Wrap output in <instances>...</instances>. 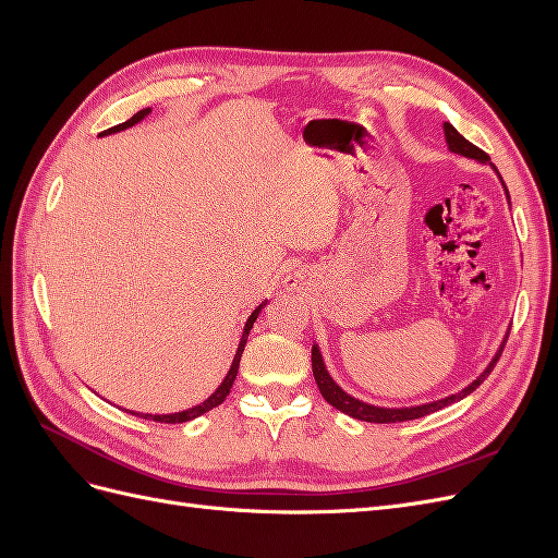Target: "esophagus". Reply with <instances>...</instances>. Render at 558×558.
Wrapping results in <instances>:
<instances>
[{
    "label": "esophagus",
    "mask_w": 558,
    "mask_h": 558,
    "mask_svg": "<svg viewBox=\"0 0 558 558\" xmlns=\"http://www.w3.org/2000/svg\"><path fill=\"white\" fill-rule=\"evenodd\" d=\"M286 286H289V289H298V279H286Z\"/></svg>",
    "instance_id": "34e87169"
}]
</instances>
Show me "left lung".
I'll return each instance as SVG.
<instances>
[{"instance_id":"8db88e82","label":"left lung","mask_w":558,"mask_h":558,"mask_svg":"<svg viewBox=\"0 0 558 558\" xmlns=\"http://www.w3.org/2000/svg\"><path fill=\"white\" fill-rule=\"evenodd\" d=\"M442 128H445V142H447V148L451 150V154L463 156V158H468V160H472V162H477V165H488V167H492V170L498 174V170L494 167L492 158H488V156L484 154V150H480L477 146H472V144L463 137V134H459V130H456L451 123H442ZM498 179H500V183H502L505 197H508V205H510L508 185H505V181H502L500 174H498ZM508 332H510V330H508ZM508 332H505L498 351L494 353V359L488 361V365L482 369V373H480L475 379H472L468 386H463L461 391L449 393V396L437 398V400L421 402V404H410V408H384V404L365 402V400H361V398H356V396L347 393L344 388H342L340 384H337V381L332 379V375L328 373L326 361H324V353H320L318 342L312 344V373H314V379H316V386H318L320 396H324V398L332 404L335 410H340L342 414H347V416H351V418H356V421H367V424H398V421H412V418H418V416L440 412V410L449 408V404L459 402V400H463L465 396H470L472 391H475V388H477V386L488 377V373H492V369H494V365H496V361H498V356H500V351H502V347H505V340H508Z\"/></svg>"}]
</instances>
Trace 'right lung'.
Returning <instances> with one entry per match:
<instances>
[{
  "mask_svg": "<svg viewBox=\"0 0 558 558\" xmlns=\"http://www.w3.org/2000/svg\"><path fill=\"white\" fill-rule=\"evenodd\" d=\"M148 113H150V107H148V109L137 111V113H134L132 118H128L125 123L116 125V128H109V130H107V132H102V134L121 132V130H128V128H132V125H137V123H142V121H144V118H146ZM265 305H267V300H263L260 305H258L256 310H253V312H251V316L246 318L244 330H242V337H240V344H238V351H234V359H232V363H230L228 375L223 377V381H221V384H218V388H216V391H214L207 400H202L199 404H193V408H189V410L172 412V414H142V412H132V410H125V412H130V414H134V416H142V418H154V421H160V424H183V421H193V418H197V416H202V414H207L209 410L218 408V404H221V402L228 398L230 388H232V381H234V377H238L240 359H242V351H244V347H246L248 332H251L253 324H256V318H258V314L263 312V307H265Z\"/></svg>",
  "mask_w": 558,
  "mask_h": 558,
  "instance_id": "right-lung-1",
  "label": "right lung"
}]
</instances>
